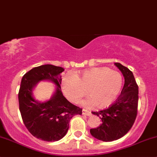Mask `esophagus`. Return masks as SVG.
Listing matches in <instances>:
<instances>
[{
	"mask_svg": "<svg viewBox=\"0 0 157 157\" xmlns=\"http://www.w3.org/2000/svg\"><path fill=\"white\" fill-rule=\"evenodd\" d=\"M82 114L84 115H87V116H90V115H91V112L86 110V109H83V110H82Z\"/></svg>",
	"mask_w": 157,
	"mask_h": 157,
	"instance_id": "esophagus-1",
	"label": "esophagus"
}]
</instances>
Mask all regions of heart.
Segmentation results:
<instances>
[{"mask_svg":"<svg viewBox=\"0 0 157 157\" xmlns=\"http://www.w3.org/2000/svg\"><path fill=\"white\" fill-rule=\"evenodd\" d=\"M123 83L120 73L105 67H92L76 74L67 73L61 82L63 93L71 102H78L87 92L90 97L83 101V105H95L99 109L106 108L116 100Z\"/></svg>","mask_w":157,"mask_h":157,"instance_id":"heart-1","label":"heart"}]
</instances>
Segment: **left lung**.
Masks as SVG:
<instances>
[{
    "label": "left lung",
    "instance_id": "8db88e82",
    "mask_svg": "<svg viewBox=\"0 0 157 157\" xmlns=\"http://www.w3.org/2000/svg\"><path fill=\"white\" fill-rule=\"evenodd\" d=\"M115 65L124 77L121 95L108 109L92 112L100 118L102 124L90 129V134L95 138L105 142L116 140L125 135L134 124L137 114L138 86L134 74L120 63H115Z\"/></svg>",
    "mask_w": 157,
    "mask_h": 157
}]
</instances>
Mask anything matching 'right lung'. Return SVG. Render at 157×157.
Returning a JSON list of instances; mask_svg holds the SVG:
<instances>
[{"instance_id":"1","label":"right lung","mask_w":157,"mask_h":157,"mask_svg":"<svg viewBox=\"0 0 157 157\" xmlns=\"http://www.w3.org/2000/svg\"><path fill=\"white\" fill-rule=\"evenodd\" d=\"M61 67L44 64L31 69L24 74L18 93L19 106L23 123L36 138L53 142L61 140L69 128L70 120L81 115L82 109L73 105L61 90ZM52 82L56 89L51 99L39 102L34 98L33 89L40 81Z\"/></svg>"}]
</instances>
